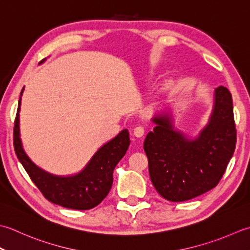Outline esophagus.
<instances>
[{
    "label": "esophagus",
    "mask_w": 250,
    "mask_h": 250,
    "mask_svg": "<svg viewBox=\"0 0 250 250\" xmlns=\"http://www.w3.org/2000/svg\"><path fill=\"white\" fill-rule=\"evenodd\" d=\"M145 132H146L145 127H142V126H137L136 128L134 129V136H135V137H137V138H141V137L145 135Z\"/></svg>",
    "instance_id": "esophagus-1"
}]
</instances>
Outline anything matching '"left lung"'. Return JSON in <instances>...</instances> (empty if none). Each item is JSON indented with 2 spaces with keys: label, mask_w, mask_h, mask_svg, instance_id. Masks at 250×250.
<instances>
[{
  "label": "left lung",
  "mask_w": 250,
  "mask_h": 250,
  "mask_svg": "<svg viewBox=\"0 0 250 250\" xmlns=\"http://www.w3.org/2000/svg\"><path fill=\"white\" fill-rule=\"evenodd\" d=\"M144 149L155 190L170 202H183L215 188L235 150L232 95L219 86L208 123L195 138L177 129L168 112L156 114Z\"/></svg>",
  "instance_id": "8db88e82"
}]
</instances>
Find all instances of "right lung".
<instances>
[{
  "instance_id": "add662e5",
  "label": "right lung",
  "mask_w": 250,
  "mask_h": 250,
  "mask_svg": "<svg viewBox=\"0 0 250 250\" xmlns=\"http://www.w3.org/2000/svg\"><path fill=\"white\" fill-rule=\"evenodd\" d=\"M23 89L24 87L20 93L15 120L14 147L25 171L45 198L56 205L76 210H87L99 205L111 190L115 166L128 149L130 144L128 130L123 129L118 136L98 149L78 174L71 176L49 174L35 165L22 147L19 129V112Z\"/></svg>"
}]
</instances>
